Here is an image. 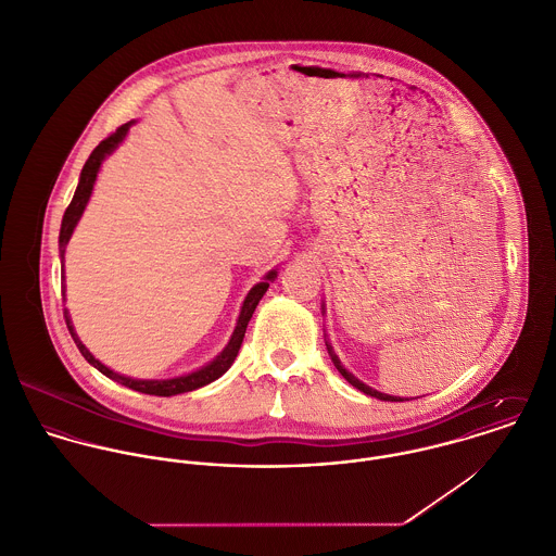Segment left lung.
I'll return each instance as SVG.
<instances>
[{
    "label": "left lung",
    "mask_w": 556,
    "mask_h": 556,
    "mask_svg": "<svg viewBox=\"0 0 556 556\" xmlns=\"http://www.w3.org/2000/svg\"><path fill=\"white\" fill-rule=\"evenodd\" d=\"M321 313H326V304H321ZM326 348H328V354H330V358H332V363H334V367L339 369V372L354 386V388H358L361 392H365V394H369V396H375V399H381V401H403V396H394V394H386V392H379V390H375V388H370L367 386L365 381H361L354 372H350V370L345 369L343 365H341V361H339V356L334 354V350H332V345L326 341ZM409 401V399H407Z\"/></svg>",
    "instance_id": "obj_1"
}]
</instances>
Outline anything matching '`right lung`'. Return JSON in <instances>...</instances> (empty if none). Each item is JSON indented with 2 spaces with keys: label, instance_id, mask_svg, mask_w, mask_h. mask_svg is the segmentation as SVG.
<instances>
[{
  "label": "right lung",
  "instance_id": "1",
  "mask_svg": "<svg viewBox=\"0 0 556 556\" xmlns=\"http://www.w3.org/2000/svg\"><path fill=\"white\" fill-rule=\"evenodd\" d=\"M131 125H136V121L125 123L123 127L116 129V134H112L110 138H105V140L90 153L88 162H86L84 168H81V175H79V184H77V189H75V195H73L68 208L64 211L62 226H60V263H62V271H64V252H66V245H68V241H71V237H73V230H75L77 222L81 219V215H84V211H86V204H88V200H90V195H92V189H94V184H97L101 164L105 162V157H110V155L123 144V140L127 138ZM276 276H278V269L267 271V274L248 291V295H245V300H243V304H241V311H239V317H237V326H235V330H232V334H230L228 345H226L211 363H206V365L200 367V369L191 370V372H186V375H177V377H168V379H138V377H129V375H123V372H116V370L105 367L99 358H94V356L88 352V348H86V345L81 343V339L77 337L68 311H64L66 328H68V332H71V337H73L77 350L81 352V356H84L94 369L101 370L105 377H110V379H114V381H118V383H123V386H127V388H131V390L144 392V394L173 396V394H181V392H189V390L202 388V386L215 381L217 377H222L226 370L230 369V365L235 363V358H237V354H239V348H241V343H243L245 328H248V324H250V319H252V315H254V311H256L261 298L265 295V291L269 289V285L276 280Z\"/></svg>",
  "mask_w": 556,
  "mask_h": 556
}]
</instances>
